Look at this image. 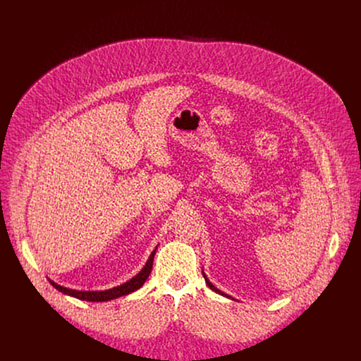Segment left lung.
<instances>
[{"label":"left lung","mask_w":361,"mask_h":361,"mask_svg":"<svg viewBox=\"0 0 361 361\" xmlns=\"http://www.w3.org/2000/svg\"><path fill=\"white\" fill-rule=\"evenodd\" d=\"M202 276H204V280H205V283H207V286H209V287H210L213 291H216V293H219V294H221V295H226V297H227V294H224L223 291H220L217 287H214V286L210 283V280H209L207 277H205V274H202Z\"/></svg>","instance_id":"8db88e82"}]
</instances>
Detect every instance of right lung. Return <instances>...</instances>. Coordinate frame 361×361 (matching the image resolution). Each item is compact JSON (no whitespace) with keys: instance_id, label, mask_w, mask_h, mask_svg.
Returning a JSON list of instances; mask_svg holds the SVG:
<instances>
[{"instance_id":"add662e5","label":"right lung","mask_w":361,"mask_h":361,"mask_svg":"<svg viewBox=\"0 0 361 361\" xmlns=\"http://www.w3.org/2000/svg\"><path fill=\"white\" fill-rule=\"evenodd\" d=\"M157 250V248H156ZM156 250H154L149 255V259L147 260L144 269L135 276L133 277L130 281L121 284V286H117L114 288H110V290H104V291H78V290H71V288H66L54 281L49 283L53 284L54 288H57L59 291L67 294V295H71V297H75L78 300H84V301H110V300H114V298H118V297H123V295H127L135 290H138L144 283L145 280L148 279L151 270H152V262H154V254H156Z\"/></svg>"}]
</instances>
